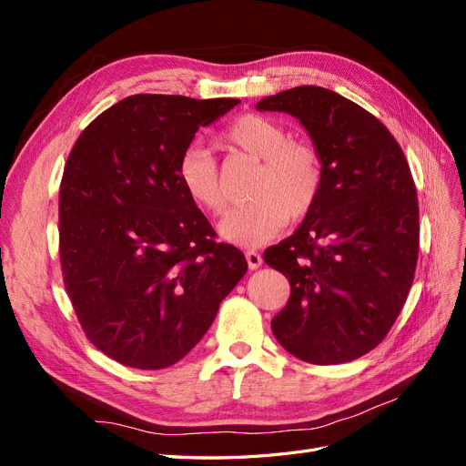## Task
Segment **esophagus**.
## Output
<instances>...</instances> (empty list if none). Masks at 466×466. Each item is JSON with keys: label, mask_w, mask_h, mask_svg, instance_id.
<instances>
[{"label": "esophagus", "mask_w": 466, "mask_h": 466, "mask_svg": "<svg viewBox=\"0 0 466 466\" xmlns=\"http://www.w3.org/2000/svg\"><path fill=\"white\" fill-rule=\"evenodd\" d=\"M245 257H247V262H248V268H250V270H257V268H260V266H262V257L258 255L257 250H247V252H245Z\"/></svg>", "instance_id": "1"}]
</instances>
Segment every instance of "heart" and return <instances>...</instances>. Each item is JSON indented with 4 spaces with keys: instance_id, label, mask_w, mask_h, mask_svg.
Masks as SVG:
<instances>
[{
    "instance_id": "b5f03b06",
    "label": "heart",
    "mask_w": 466,
    "mask_h": 466,
    "mask_svg": "<svg viewBox=\"0 0 466 466\" xmlns=\"http://www.w3.org/2000/svg\"><path fill=\"white\" fill-rule=\"evenodd\" d=\"M229 149L260 161L252 178L250 204L231 209L219 223L228 243L260 247L286 228L311 214L324 187V161L317 146L293 139L281 122L262 115H243L221 134ZM177 178L188 200L206 214L225 209V190L218 163L211 155L192 146L182 151Z\"/></svg>"
}]
</instances>
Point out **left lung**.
<instances>
[{"label": "left lung", "mask_w": 466, "mask_h": 466, "mask_svg": "<svg viewBox=\"0 0 466 466\" xmlns=\"http://www.w3.org/2000/svg\"><path fill=\"white\" fill-rule=\"evenodd\" d=\"M257 108L298 118L324 161L311 214L264 250L291 286L272 332L307 363L358 360L385 340L414 281L420 211L410 167L383 122L330 89L293 87Z\"/></svg>", "instance_id": "8db88e82"}]
</instances>
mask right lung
I'll use <instances>...</instances> for the list:
<instances>
[{
	"label": "right lung",
	"mask_w": 466,
	"mask_h": 466,
	"mask_svg": "<svg viewBox=\"0 0 466 466\" xmlns=\"http://www.w3.org/2000/svg\"><path fill=\"white\" fill-rule=\"evenodd\" d=\"M237 98L132 95L74 144L60 185V262L83 332L115 361L165 370L185 358L247 272L177 178L194 134Z\"/></svg>",
	"instance_id": "1"
}]
</instances>
